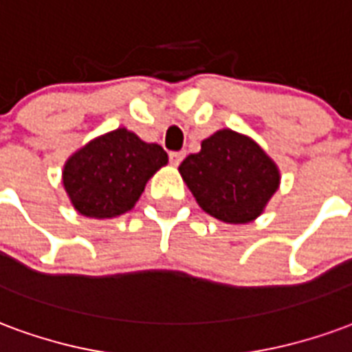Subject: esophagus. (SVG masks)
Masks as SVG:
<instances>
[{
	"instance_id": "34e87169",
	"label": "esophagus",
	"mask_w": 352,
	"mask_h": 352,
	"mask_svg": "<svg viewBox=\"0 0 352 352\" xmlns=\"http://www.w3.org/2000/svg\"><path fill=\"white\" fill-rule=\"evenodd\" d=\"M183 158H184V153H169V162H171L173 166H179Z\"/></svg>"
}]
</instances>
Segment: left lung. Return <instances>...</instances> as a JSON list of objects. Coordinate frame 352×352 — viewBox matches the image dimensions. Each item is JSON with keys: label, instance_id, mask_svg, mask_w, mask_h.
Instances as JSON below:
<instances>
[{"label": "left lung", "instance_id": "obj_1", "mask_svg": "<svg viewBox=\"0 0 352 352\" xmlns=\"http://www.w3.org/2000/svg\"><path fill=\"white\" fill-rule=\"evenodd\" d=\"M198 206L230 224L254 221L279 188L275 162L251 138L234 130L214 131L201 151L179 166Z\"/></svg>", "mask_w": 352, "mask_h": 352}]
</instances>
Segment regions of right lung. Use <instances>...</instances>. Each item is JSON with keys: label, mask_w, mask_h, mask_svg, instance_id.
I'll return each instance as SVG.
<instances>
[{"label": "right lung", "mask_w": 352, "mask_h": 352, "mask_svg": "<svg viewBox=\"0 0 352 352\" xmlns=\"http://www.w3.org/2000/svg\"><path fill=\"white\" fill-rule=\"evenodd\" d=\"M168 153L126 128L92 139L65 162L62 183L73 207L90 219H113L135 206Z\"/></svg>", "instance_id": "obj_1"}]
</instances>
